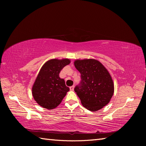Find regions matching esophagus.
I'll list each match as a JSON object with an SVG mask.
<instances>
[{"instance_id": "1", "label": "esophagus", "mask_w": 146, "mask_h": 146, "mask_svg": "<svg viewBox=\"0 0 146 146\" xmlns=\"http://www.w3.org/2000/svg\"><path fill=\"white\" fill-rule=\"evenodd\" d=\"M70 91H74V86H70Z\"/></svg>"}]
</instances>
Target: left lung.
Wrapping results in <instances>:
<instances>
[{"mask_svg": "<svg viewBox=\"0 0 146 146\" xmlns=\"http://www.w3.org/2000/svg\"><path fill=\"white\" fill-rule=\"evenodd\" d=\"M76 68L81 74V83L74 91L83 106L97 111L107 105L114 94V83L108 70L95 59L76 60Z\"/></svg>", "mask_w": 146, "mask_h": 146, "instance_id": "1", "label": "left lung"}]
</instances>
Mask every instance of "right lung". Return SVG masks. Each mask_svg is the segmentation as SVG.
<instances>
[{"mask_svg":"<svg viewBox=\"0 0 146 146\" xmlns=\"http://www.w3.org/2000/svg\"><path fill=\"white\" fill-rule=\"evenodd\" d=\"M70 63L68 58L51 59L41 67L32 86V95L34 100L42 108H55L69 91L59 74Z\"/></svg>","mask_w":146,"mask_h":146,"instance_id":"add662e5","label":"right lung"}]
</instances>
